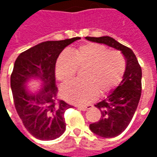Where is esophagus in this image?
Listing matches in <instances>:
<instances>
[{
  "label": "esophagus",
  "mask_w": 157,
  "mask_h": 157,
  "mask_svg": "<svg viewBox=\"0 0 157 157\" xmlns=\"http://www.w3.org/2000/svg\"><path fill=\"white\" fill-rule=\"evenodd\" d=\"M92 108V105H86V106H79L78 109L82 111H86Z\"/></svg>",
  "instance_id": "esophagus-1"
}]
</instances>
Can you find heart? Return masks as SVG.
Returning a JSON list of instances; mask_svg holds the SVG:
<instances>
[{
  "instance_id": "1",
  "label": "heart",
  "mask_w": 157,
  "mask_h": 157,
  "mask_svg": "<svg viewBox=\"0 0 157 157\" xmlns=\"http://www.w3.org/2000/svg\"><path fill=\"white\" fill-rule=\"evenodd\" d=\"M126 63L120 52L111 51L103 45L88 43L71 53L63 51L55 64L56 78L67 83L78 69L86 68L84 82H73L61 88L62 98L74 104H87L98 96L111 92L120 83Z\"/></svg>"
}]
</instances>
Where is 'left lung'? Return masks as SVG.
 <instances>
[{"mask_svg":"<svg viewBox=\"0 0 157 157\" xmlns=\"http://www.w3.org/2000/svg\"><path fill=\"white\" fill-rule=\"evenodd\" d=\"M86 39L120 50L126 60L122 82L105 99L96 104L95 107L101 111V118L89 126L96 135L103 138H113L124 131L138 107L141 95V67L134 52L111 37H86Z\"/></svg>","mask_w":157,"mask_h":157,"instance_id":"obj_1","label":"left lung"}]
</instances>
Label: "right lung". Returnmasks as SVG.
<instances>
[{"instance_id":"add662e5","label":"right lung","mask_w":157,"mask_h":157,"mask_svg":"<svg viewBox=\"0 0 157 157\" xmlns=\"http://www.w3.org/2000/svg\"><path fill=\"white\" fill-rule=\"evenodd\" d=\"M81 38L46 41L18 55L11 75L13 101L27 130L41 140L59 138L65 130V112L71 106L57 98L55 64L62 50ZM38 78L44 86L37 94H30L25 83Z\"/></svg>"}]
</instances>
